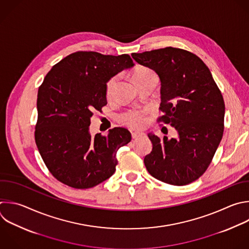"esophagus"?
I'll use <instances>...</instances> for the list:
<instances>
[{"mask_svg": "<svg viewBox=\"0 0 249 249\" xmlns=\"http://www.w3.org/2000/svg\"><path fill=\"white\" fill-rule=\"evenodd\" d=\"M140 136H142V133H140V132H132V138L133 139H137Z\"/></svg>", "mask_w": 249, "mask_h": 249, "instance_id": "1", "label": "esophagus"}]
</instances>
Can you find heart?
<instances>
[{
    "mask_svg": "<svg viewBox=\"0 0 249 249\" xmlns=\"http://www.w3.org/2000/svg\"><path fill=\"white\" fill-rule=\"evenodd\" d=\"M133 80L135 82V84L139 87L141 84H143V83L148 82L150 80H157V76L151 69L144 66H138L133 72ZM116 82L117 77H112L107 82L106 87V93L107 97H110L113 94V91L116 86ZM119 119L124 125L132 129H140L143 127V125L145 124V114L144 111L142 110H129L120 115Z\"/></svg>",
    "mask_w": 249,
    "mask_h": 249,
    "instance_id": "b5f03b06",
    "label": "heart"
}]
</instances>
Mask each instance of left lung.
<instances>
[{"mask_svg": "<svg viewBox=\"0 0 249 249\" xmlns=\"http://www.w3.org/2000/svg\"><path fill=\"white\" fill-rule=\"evenodd\" d=\"M155 71L161 82L159 121L171 124L178 138L148 133L151 152L143 162L155 179L174 186L197 180L207 169L224 132L225 104L209 68L196 54L177 48L132 53Z\"/></svg>", "mask_w": 249, "mask_h": 249, "instance_id": "obj_1", "label": "left lung"}]
</instances>
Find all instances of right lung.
Listing matches in <instances>:
<instances>
[{"label": "right lung", "instance_id": "1", "mask_svg": "<svg viewBox=\"0 0 249 249\" xmlns=\"http://www.w3.org/2000/svg\"><path fill=\"white\" fill-rule=\"evenodd\" d=\"M135 65L129 54L76 52L53 66L40 86L35 141L46 166L59 182L93 188L110 178L116 152L131 141L125 128L90 134L91 117L107 104V82Z\"/></svg>", "mask_w": 249, "mask_h": 249}]
</instances>
